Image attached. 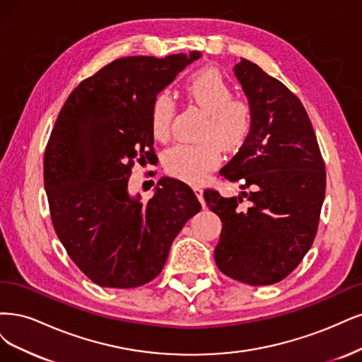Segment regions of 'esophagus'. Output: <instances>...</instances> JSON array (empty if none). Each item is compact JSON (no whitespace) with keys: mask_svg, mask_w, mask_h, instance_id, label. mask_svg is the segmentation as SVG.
<instances>
[{"mask_svg":"<svg viewBox=\"0 0 362 362\" xmlns=\"http://www.w3.org/2000/svg\"><path fill=\"white\" fill-rule=\"evenodd\" d=\"M192 189H194V192H195V195H197V198H198V202H200V203L204 206V198H203V189H202V186L194 185Z\"/></svg>","mask_w":362,"mask_h":362,"instance_id":"34e87169","label":"esophagus"}]
</instances>
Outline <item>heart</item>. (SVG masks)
I'll return each mask as SVG.
<instances>
[{"mask_svg":"<svg viewBox=\"0 0 362 362\" xmlns=\"http://www.w3.org/2000/svg\"><path fill=\"white\" fill-rule=\"evenodd\" d=\"M185 93L204 112L195 144H179L167 151L164 167L173 177L188 183H200L223 159V148L236 151L248 141L254 129V108L242 98L233 96V87L224 75L214 67L192 72L185 83ZM176 102L159 95L150 105V129L158 141L171 136Z\"/></svg>","mask_w":362,"mask_h":362,"instance_id":"1","label":"heart"}]
</instances>
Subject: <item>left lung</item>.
I'll list each match as a JSON object with an SVG mask.
<instances>
[{
  "instance_id": "left-lung-1",
  "label": "left lung",
  "mask_w": 362,
  "mask_h": 362,
  "mask_svg": "<svg viewBox=\"0 0 362 362\" xmlns=\"http://www.w3.org/2000/svg\"><path fill=\"white\" fill-rule=\"evenodd\" d=\"M235 74L255 122L248 141L219 173L243 192L224 198L206 189L204 200L223 221L215 248L218 269L240 283L269 286L296 269L316 238L325 160L295 93L245 58Z\"/></svg>"
}]
</instances>
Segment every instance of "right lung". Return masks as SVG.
Listing matches in <instances>:
<instances>
[{
    "label": "right lung",
    "instance_id": "add662e5",
    "mask_svg": "<svg viewBox=\"0 0 362 362\" xmlns=\"http://www.w3.org/2000/svg\"><path fill=\"white\" fill-rule=\"evenodd\" d=\"M198 57L117 58L81 81L55 120L43 156L51 221L69 257L100 287L155 279L174 238L200 212L176 179H160L147 203L127 194L135 162L158 160L151 100Z\"/></svg>",
    "mask_w": 362,
    "mask_h": 362
}]
</instances>
